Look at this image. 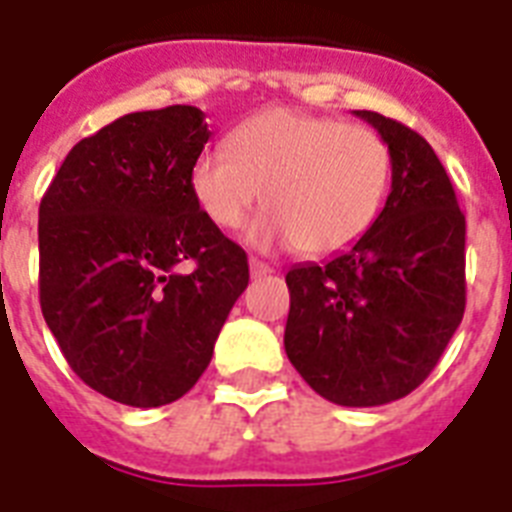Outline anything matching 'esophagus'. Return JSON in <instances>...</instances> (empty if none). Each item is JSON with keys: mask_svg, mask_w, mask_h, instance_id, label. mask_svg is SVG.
<instances>
[{"mask_svg": "<svg viewBox=\"0 0 512 512\" xmlns=\"http://www.w3.org/2000/svg\"><path fill=\"white\" fill-rule=\"evenodd\" d=\"M249 273H252V279H263V276L273 273V268L263 260H257V257H249Z\"/></svg>", "mask_w": 512, "mask_h": 512, "instance_id": "esophagus-1", "label": "esophagus"}]
</instances>
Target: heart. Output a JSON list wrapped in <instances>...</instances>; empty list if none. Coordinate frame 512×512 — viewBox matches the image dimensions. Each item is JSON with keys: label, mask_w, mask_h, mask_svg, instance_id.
<instances>
[{"label": "heart", "mask_w": 512, "mask_h": 512, "mask_svg": "<svg viewBox=\"0 0 512 512\" xmlns=\"http://www.w3.org/2000/svg\"><path fill=\"white\" fill-rule=\"evenodd\" d=\"M393 175L388 143L369 127L292 108H268L241 122L228 148L193 162L191 191L217 228H239L263 201L271 209L249 228L255 247H300L337 255L369 233Z\"/></svg>", "instance_id": "b5f03b06"}]
</instances>
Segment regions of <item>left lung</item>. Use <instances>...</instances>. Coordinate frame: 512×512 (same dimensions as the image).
Here are the masks:
<instances>
[{"label":"left lung","mask_w":512,"mask_h":512,"mask_svg":"<svg viewBox=\"0 0 512 512\" xmlns=\"http://www.w3.org/2000/svg\"><path fill=\"white\" fill-rule=\"evenodd\" d=\"M353 114L388 143V201L353 247L287 273L284 350L332 404L380 406L409 396L460 327L465 215L428 140L374 111Z\"/></svg>","instance_id":"8db88e82"}]
</instances>
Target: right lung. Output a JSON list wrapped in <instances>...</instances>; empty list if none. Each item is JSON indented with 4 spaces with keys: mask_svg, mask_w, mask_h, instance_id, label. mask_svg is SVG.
Segmentation results:
<instances>
[{
    "mask_svg": "<svg viewBox=\"0 0 512 512\" xmlns=\"http://www.w3.org/2000/svg\"><path fill=\"white\" fill-rule=\"evenodd\" d=\"M207 140L193 106L127 114L68 151L39 204L44 321L76 377L119 404L185 396L249 284L247 252L193 199Z\"/></svg>",
    "mask_w": 512,
    "mask_h": 512,
    "instance_id": "right-lung-1",
    "label": "right lung"
}]
</instances>
